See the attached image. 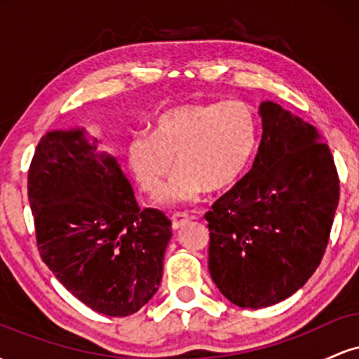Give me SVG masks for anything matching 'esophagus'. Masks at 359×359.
I'll use <instances>...</instances> for the list:
<instances>
[{
	"mask_svg": "<svg viewBox=\"0 0 359 359\" xmlns=\"http://www.w3.org/2000/svg\"><path fill=\"white\" fill-rule=\"evenodd\" d=\"M170 221H172V229H180V228H184L185 224H187L189 222V216H185V214H174V216L170 217Z\"/></svg>",
	"mask_w": 359,
	"mask_h": 359,
	"instance_id": "1",
	"label": "esophagus"
}]
</instances>
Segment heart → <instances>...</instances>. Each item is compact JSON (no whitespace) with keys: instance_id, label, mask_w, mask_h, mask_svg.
Wrapping results in <instances>:
<instances>
[{"instance_id":"b5f03b06","label":"heart","mask_w":359,"mask_h":359,"mask_svg":"<svg viewBox=\"0 0 359 359\" xmlns=\"http://www.w3.org/2000/svg\"><path fill=\"white\" fill-rule=\"evenodd\" d=\"M257 147L258 118L248 102H192L156 116L151 135L128 142L126 158L140 189L150 196L160 192L175 165L162 203L192 204L205 191L222 194L238 185Z\"/></svg>"}]
</instances>
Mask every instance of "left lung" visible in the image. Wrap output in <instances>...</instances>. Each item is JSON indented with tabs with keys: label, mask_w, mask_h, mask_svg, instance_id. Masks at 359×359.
<instances>
[{
	"label": "left lung",
	"mask_w": 359,
	"mask_h": 359,
	"mask_svg": "<svg viewBox=\"0 0 359 359\" xmlns=\"http://www.w3.org/2000/svg\"><path fill=\"white\" fill-rule=\"evenodd\" d=\"M258 114L263 133L250 174L205 214L209 273L245 309L273 306L306 285L339 203L334 160L319 131L273 101L259 102Z\"/></svg>",
	"instance_id": "left-lung-1"
}]
</instances>
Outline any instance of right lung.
Listing matches in <instances>:
<instances>
[{"label": "right lung", "instance_id": "right-lung-1", "mask_svg": "<svg viewBox=\"0 0 359 359\" xmlns=\"http://www.w3.org/2000/svg\"><path fill=\"white\" fill-rule=\"evenodd\" d=\"M28 201L45 265L82 304L135 314L162 282L172 222L140 209L118 160L84 128L48 131L28 170Z\"/></svg>", "mask_w": 359, "mask_h": 359}]
</instances>
